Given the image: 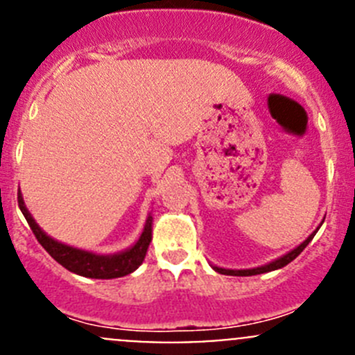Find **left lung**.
Segmentation results:
<instances>
[{
  "label": "left lung",
  "instance_id": "8db88e82",
  "mask_svg": "<svg viewBox=\"0 0 355 355\" xmlns=\"http://www.w3.org/2000/svg\"><path fill=\"white\" fill-rule=\"evenodd\" d=\"M324 221V220H323ZM323 221H321V225H323ZM320 230V227L316 228V230L313 232V234L309 235V237L306 239V241L302 242L300 245H297L295 249H292L290 252L284 254L282 257H277L275 261H271V263L268 264H263V266H257V268H250V270H227V268H220V266H214V264H211L213 266L214 271H218V273L221 275H232V277H252V275H261V273H268V271H275V270H280V268L287 266L288 263H292L293 259H295L297 256H299L300 252H302L304 249H306L307 244H309L311 241H313V237L316 235V232Z\"/></svg>",
  "mask_w": 355,
  "mask_h": 355
}]
</instances>
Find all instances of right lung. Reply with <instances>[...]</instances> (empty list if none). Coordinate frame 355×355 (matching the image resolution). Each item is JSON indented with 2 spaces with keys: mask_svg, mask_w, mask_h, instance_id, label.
I'll return each mask as SVG.
<instances>
[{
  "mask_svg": "<svg viewBox=\"0 0 355 355\" xmlns=\"http://www.w3.org/2000/svg\"><path fill=\"white\" fill-rule=\"evenodd\" d=\"M19 207L20 211H22L25 220H27L28 227H31L32 232H34L39 244L48 250L49 256H51L55 261H58V263L62 264L63 268H67L68 271L77 273L85 278L111 280V278H120V277H125V275H130L132 271H135L139 266H141L142 261H144L146 257V252H148V247L151 244V239H153L151 213L148 214L144 230H142L141 237H139V241L135 242L134 245L121 250V252L98 254V252H91V250L77 249V247L62 244V242L49 237V235L46 234L37 223H35L32 214L28 213V209L25 207L22 192L20 191H19Z\"/></svg>",
  "mask_w": 355,
  "mask_h": 355,
  "instance_id": "1",
  "label": "right lung"
}]
</instances>
